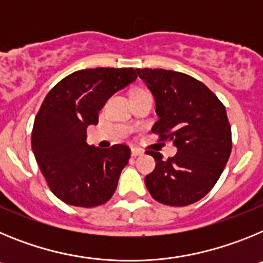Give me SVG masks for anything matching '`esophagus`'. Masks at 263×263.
<instances>
[{
	"label": "esophagus",
	"mask_w": 263,
	"mask_h": 263,
	"mask_svg": "<svg viewBox=\"0 0 263 263\" xmlns=\"http://www.w3.org/2000/svg\"><path fill=\"white\" fill-rule=\"evenodd\" d=\"M139 155H143V150L137 147H132V157H139Z\"/></svg>",
	"instance_id": "1"
}]
</instances>
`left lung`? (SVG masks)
<instances>
[{
  "mask_svg": "<svg viewBox=\"0 0 263 263\" xmlns=\"http://www.w3.org/2000/svg\"><path fill=\"white\" fill-rule=\"evenodd\" d=\"M155 99L159 120L152 132L171 141L178 153L167 160L157 152L155 168L146 175L148 192L171 206L196 203L213 188L232 152L227 110L201 81L167 69H137Z\"/></svg>",
  "mask_w": 263,
  "mask_h": 263,
  "instance_id": "obj_1",
  "label": "left lung"
}]
</instances>
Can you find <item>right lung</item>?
<instances>
[{"label":"right lung","mask_w":263,"mask_h":263,"mask_svg":"<svg viewBox=\"0 0 263 263\" xmlns=\"http://www.w3.org/2000/svg\"><path fill=\"white\" fill-rule=\"evenodd\" d=\"M133 68L76 71L48 92L34 121L31 147L51 191L69 205L97 206L113 196L130 148L87 143V127L116 92L136 81Z\"/></svg>","instance_id":"1"}]
</instances>
